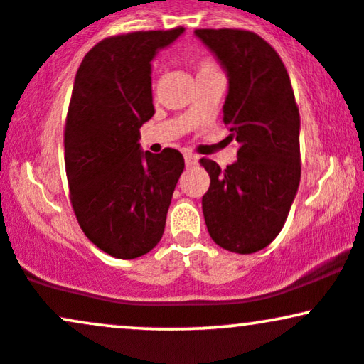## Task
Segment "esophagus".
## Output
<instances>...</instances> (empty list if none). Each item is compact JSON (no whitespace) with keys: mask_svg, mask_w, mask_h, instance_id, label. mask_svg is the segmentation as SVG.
Masks as SVG:
<instances>
[{"mask_svg":"<svg viewBox=\"0 0 364 364\" xmlns=\"http://www.w3.org/2000/svg\"><path fill=\"white\" fill-rule=\"evenodd\" d=\"M196 161H198V159H196L195 154L185 152V162H186V166H195Z\"/></svg>","mask_w":364,"mask_h":364,"instance_id":"esophagus-1","label":"esophagus"}]
</instances>
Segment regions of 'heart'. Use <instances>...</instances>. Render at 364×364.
Returning a JSON list of instances; mask_svg holds the SVG:
<instances>
[{
  "instance_id": "b5f03b06",
  "label": "heart",
  "mask_w": 364,
  "mask_h": 364,
  "mask_svg": "<svg viewBox=\"0 0 364 364\" xmlns=\"http://www.w3.org/2000/svg\"><path fill=\"white\" fill-rule=\"evenodd\" d=\"M214 72H219L217 70V66L214 65V63L210 61H202L198 65V73H196V77H200V75H207V73H214Z\"/></svg>"
}]
</instances>
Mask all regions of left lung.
I'll list each match as a JSON object with an SVG mask.
<instances>
[{"label":"left lung","instance_id":"8db88e82","mask_svg":"<svg viewBox=\"0 0 364 364\" xmlns=\"http://www.w3.org/2000/svg\"><path fill=\"white\" fill-rule=\"evenodd\" d=\"M229 78L223 121L236 140L237 161L210 176L202 198L208 235L229 252L248 255L275 240L286 223L301 178L299 111L289 75L275 49L240 28H196Z\"/></svg>","mask_w":364,"mask_h":364}]
</instances>
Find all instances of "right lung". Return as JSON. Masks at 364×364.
I'll return each instance as SVG.
<instances>
[{
	"label": "right lung",
	"mask_w": 364,
	"mask_h": 364,
	"mask_svg": "<svg viewBox=\"0 0 364 364\" xmlns=\"http://www.w3.org/2000/svg\"><path fill=\"white\" fill-rule=\"evenodd\" d=\"M185 32H132L102 39L75 77L65 127V168L78 224L99 250L132 260L161 241L173 191L185 169L176 149H140L154 116L152 68L159 49Z\"/></svg>",
	"instance_id": "right-lung-1"
}]
</instances>
